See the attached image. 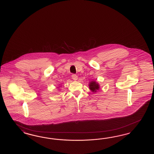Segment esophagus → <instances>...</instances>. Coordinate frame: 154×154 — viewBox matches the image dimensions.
Wrapping results in <instances>:
<instances>
[{"mask_svg": "<svg viewBox=\"0 0 154 154\" xmlns=\"http://www.w3.org/2000/svg\"><path fill=\"white\" fill-rule=\"evenodd\" d=\"M72 78L74 81H76L78 79V77H77V75L76 74H73L72 75Z\"/></svg>", "mask_w": 154, "mask_h": 154, "instance_id": "34e87169", "label": "esophagus"}]
</instances>
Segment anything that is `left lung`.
Wrapping results in <instances>:
<instances>
[{
	"mask_svg": "<svg viewBox=\"0 0 154 154\" xmlns=\"http://www.w3.org/2000/svg\"><path fill=\"white\" fill-rule=\"evenodd\" d=\"M89 87L90 90L92 92H94V93L96 92L97 90H99V88H100L99 84L97 82H96V81H92L89 82Z\"/></svg>",
	"mask_w": 154,
	"mask_h": 154,
	"instance_id": "1",
	"label": "left lung"
}]
</instances>
